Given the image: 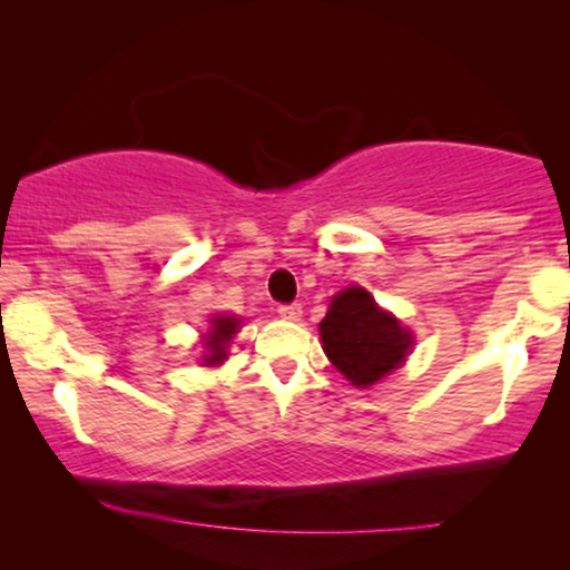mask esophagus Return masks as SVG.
<instances>
[{"instance_id": "34e87169", "label": "esophagus", "mask_w": 570, "mask_h": 570, "mask_svg": "<svg viewBox=\"0 0 570 570\" xmlns=\"http://www.w3.org/2000/svg\"><path fill=\"white\" fill-rule=\"evenodd\" d=\"M277 314L287 322H295V318H301V303H279Z\"/></svg>"}]
</instances>
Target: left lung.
I'll return each instance as SVG.
<instances>
[{
	"mask_svg": "<svg viewBox=\"0 0 570 570\" xmlns=\"http://www.w3.org/2000/svg\"><path fill=\"white\" fill-rule=\"evenodd\" d=\"M318 332L326 357L355 386H371L389 376L412 347V334L381 311L363 287H347L334 295Z\"/></svg>",
	"mask_w": 570,
	"mask_h": 570,
	"instance_id": "obj_1",
	"label": "left lung"
}]
</instances>
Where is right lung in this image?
Instances as JSON below:
<instances>
[{
    "instance_id": "1",
    "label": "right lung",
    "mask_w": 570,
    "mask_h": 570,
    "mask_svg": "<svg viewBox=\"0 0 570 570\" xmlns=\"http://www.w3.org/2000/svg\"><path fill=\"white\" fill-rule=\"evenodd\" d=\"M236 330H238V318H230V316L213 318V330H209L207 342H205V347L209 350L205 363L215 365L225 361V355H228L225 353V347H228V342L233 334H236Z\"/></svg>"
}]
</instances>
